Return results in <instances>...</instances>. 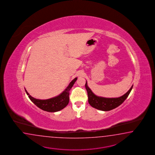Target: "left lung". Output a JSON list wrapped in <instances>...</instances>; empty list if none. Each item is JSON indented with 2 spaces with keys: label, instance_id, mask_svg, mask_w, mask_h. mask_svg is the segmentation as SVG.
Wrapping results in <instances>:
<instances>
[{
  "label": "left lung",
  "instance_id": "8db88e82",
  "mask_svg": "<svg viewBox=\"0 0 155 155\" xmlns=\"http://www.w3.org/2000/svg\"><path fill=\"white\" fill-rule=\"evenodd\" d=\"M85 87L87 91L88 102L90 105L93 108L99 110L108 111L118 107L124 102L131 92L133 85L131 87V88L128 91L127 93H125L122 96L118 98H105L97 96L92 92V91L88 87L87 82Z\"/></svg>",
  "mask_w": 155,
  "mask_h": 155
}]
</instances>
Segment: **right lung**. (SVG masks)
I'll return each instance as SVG.
<instances>
[{
  "instance_id": "add662e5",
  "label": "right lung",
  "mask_w": 155,
  "mask_h": 155,
  "mask_svg": "<svg viewBox=\"0 0 155 155\" xmlns=\"http://www.w3.org/2000/svg\"><path fill=\"white\" fill-rule=\"evenodd\" d=\"M77 78H75L69 83L68 86L62 93L58 96L53 97L48 100H38L32 97L28 93L27 90L25 89L26 93L29 99L35 103V104L41 109L42 110L49 112H55L63 109L67 106L69 103V91L72 87L74 83L76 82Z\"/></svg>"
}]
</instances>
